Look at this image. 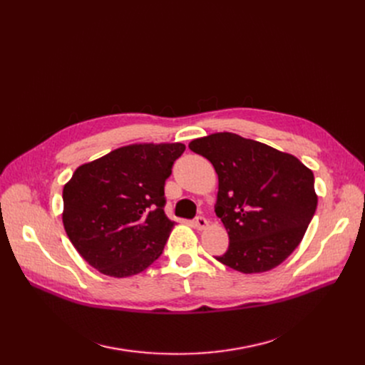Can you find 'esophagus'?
<instances>
[{"instance_id":"34e87169","label":"esophagus","mask_w":365,"mask_h":365,"mask_svg":"<svg viewBox=\"0 0 365 365\" xmlns=\"http://www.w3.org/2000/svg\"><path fill=\"white\" fill-rule=\"evenodd\" d=\"M194 225H195L197 229H200V231H202V229H205V227L208 226V222H207L205 217L200 216V217H197V219L194 220Z\"/></svg>"}]
</instances>
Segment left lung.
I'll return each instance as SVG.
<instances>
[{
  "instance_id": "1",
  "label": "left lung",
  "mask_w": 365,
  "mask_h": 365,
  "mask_svg": "<svg viewBox=\"0 0 365 365\" xmlns=\"http://www.w3.org/2000/svg\"><path fill=\"white\" fill-rule=\"evenodd\" d=\"M189 148L212 163L219 178L215 212L229 247L216 259L242 274L281 264L315 215L312 170L292 153L227 131L195 139Z\"/></svg>"
}]
</instances>
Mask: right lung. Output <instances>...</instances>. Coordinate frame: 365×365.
Here are the masks:
<instances>
[{
    "mask_svg": "<svg viewBox=\"0 0 365 365\" xmlns=\"http://www.w3.org/2000/svg\"><path fill=\"white\" fill-rule=\"evenodd\" d=\"M183 150V143H134L73 171L63 186L62 220L94 269L125 278L163 255L175 226L164 213V185Z\"/></svg>",
    "mask_w": 365,
    "mask_h": 365,
    "instance_id": "add662e5",
    "label": "right lung"
}]
</instances>
